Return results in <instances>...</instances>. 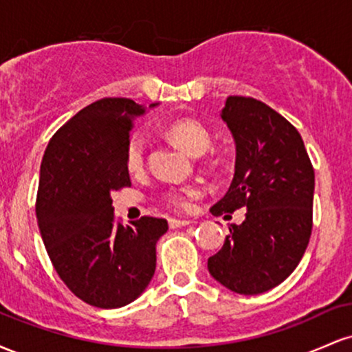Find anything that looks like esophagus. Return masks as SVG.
Wrapping results in <instances>:
<instances>
[{
    "label": "esophagus",
    "mask_w": 352,
    "mask_h": 352,
    "mask_svg": "<svg viewBox=\"0 0 352 352\" xmlns=\"http://www.w3.org/2000/svg\"><path fill=\"white\" fill-rule=\"evenodd\" d=\"M193 223L192 220H179V218H172L168 220V227L170 228H180V227H187V225Z\"/></svg>",
    "instance_id": "34e87169"
}]
</instances>
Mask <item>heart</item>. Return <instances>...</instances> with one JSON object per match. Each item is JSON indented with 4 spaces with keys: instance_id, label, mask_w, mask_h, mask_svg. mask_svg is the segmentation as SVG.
<instances>
[{
    "instance_id": "heart-1",
    "label": "heart",
    "mask_w": 352,
    "mask_h": 352,
    "mask_svg": "<svg viewBox=\"0 0 352 352\" xmlns=\"http://www.w3.org/2000/svg\"><path fill=\"white\" fill-rule=\"evenodd\" d=\"M165 134L188 152L190 155H201L210 147V132L200 122L192 119H177L167 125ZM125 165L131 173H140L145 165V145L140 135H132L125 148ZM201 190L199 187H184L179 190H170L165 195V201L177 210H188L192 207V200L200 197Z\"/></svg>"
}]
</instances>
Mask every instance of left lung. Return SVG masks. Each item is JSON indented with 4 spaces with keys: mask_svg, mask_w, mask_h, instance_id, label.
Masks as SVG:
<instances>
[{
    "mask_svg": "<svg viewBox=\"0 0 352 352\" xmlns=\"http://www.w3.org/2000/svg\"><path fill=\"white\" fill-rule=\"evenodd\" d=\"M236 145L235 175L213 215L246 210L230 225L208 272L240 294L274 288L301 261L313 230L314 168L300 132L261 100L230 96L221 109Z\"/></svg>",
    "mask_w": 352,
    "mask_h": 352,
    "instance_id": "8db88e82",
    "label": "left lung"
}]
</instances>
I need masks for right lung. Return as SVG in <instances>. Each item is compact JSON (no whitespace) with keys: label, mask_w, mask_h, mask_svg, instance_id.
I'll return each instance as SVG.
<instances>
[{"label":"right lung","mask_w":352,"mask_h":352,"mask_svg":"<svg viewBox=\"0 0 352 352\" xmlns=\"http://www.w3.org/2000/svg\"><path fill=\"white\" fill-rule=\"evenodd\" d=\"M144 112L132 99L96 100L52 135L41 162L36 218L44 246L64 285L96 308H122L142 294L168 230L155 217L124 227L112 207V192L131 187L125 148Z\"/></svg>","instance_id":"1"}]
</instances>
